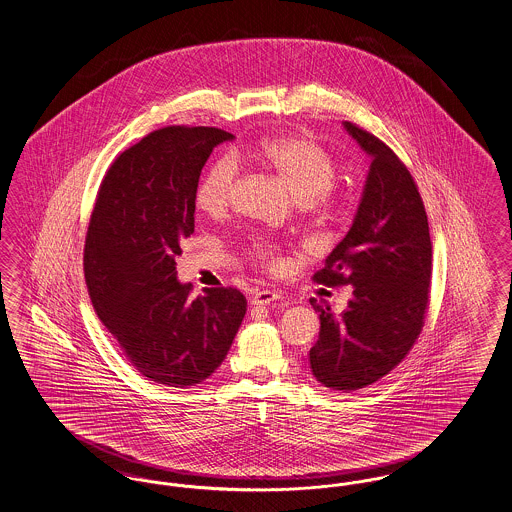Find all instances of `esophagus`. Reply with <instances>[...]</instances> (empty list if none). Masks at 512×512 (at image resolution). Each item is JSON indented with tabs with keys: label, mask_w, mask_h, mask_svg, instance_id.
Listing matches in <instances>:
<instances>
[{
	"label": "esophagus",
	"mask_w": 512,
	"mask_h": 512,
	"mask_svg": "<svg viewBox=\"0 0 512 512\" xmlns=\"http://www.w3.org/2000/svg\"><path fill=\"white\" fill-rule=\"evenodd\" d=\"M280 299H282V295H280V293L270 291V289H261V291H257V293L251 297V305L265 307V305H270V303L280 301Z\"/></svg>",
	"instance_id": "34e87169"
}]
</instances>
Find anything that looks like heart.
Returning a JSON list of instances; mask_svg holds the SVG:
<instances>
[{"instance_id":"1","label":"heart","mask_w":512,"mask_h":512,"mask_svg":"<svg viewBox=\"0 0 512 512\" xmlns=\"http://www.w3.org/2000/svg\"><path fill=\"white\" fill-rule=\"evenodd\" d=\"M257 156L263 164L278 173L297 202H328V190L335 183L337 167L328 152L316 141L297 135L266 139L259 146ZM236 175L238 165L230 156L211 165L196 190L198 207L211 215L221 213L232 198ZM255 255L270 265L276 263L272 249L268 247H257Z\"/></svg>"}]
</instances>
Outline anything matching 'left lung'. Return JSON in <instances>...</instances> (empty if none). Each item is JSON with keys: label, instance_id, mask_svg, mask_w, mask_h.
I'll return each mask as SVG.
<instances>
[{"label": "left lung", "instance_id": "8db88e82", "mask_svg": "<svg viewBox=\"0 0 512 512\" xmlns=\"http://www.w3.org/2000/svg\"><path fill=\"white\" fill-rule=\"evenodd\" d=\"M343 127L371 164L352 226L314 280L352 286V297L339 316L310 299L320 312V335L308 358L318 383L352 392L396 368L421 333L432 244L425 205L408 167L368 131L350 122Z\"/></svg>", "mask_w": 512, "mask_h": 512}]
</instances>
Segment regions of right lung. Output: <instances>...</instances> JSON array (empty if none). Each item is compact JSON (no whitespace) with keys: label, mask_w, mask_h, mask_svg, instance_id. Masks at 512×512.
<instances>
[{"label":"right lung","mask_w":512,"mask_h":512,"mask_svg":"<svg viewBox=\"0 0 512 512\" xmlns=\"http://www.w3.org/2000/svg\"><path fill=\"white\" fill-rule=\"evenodd\" d=\"M232 139L217 127L150 133L110 165L87 230L83 270L97 316L127 360L167 387L213 375L246 316V297L234 287L190 297L175 263L194 232L202 167Z\"/></svg>","instance_id":"right-lung-1"}]
</instances>
